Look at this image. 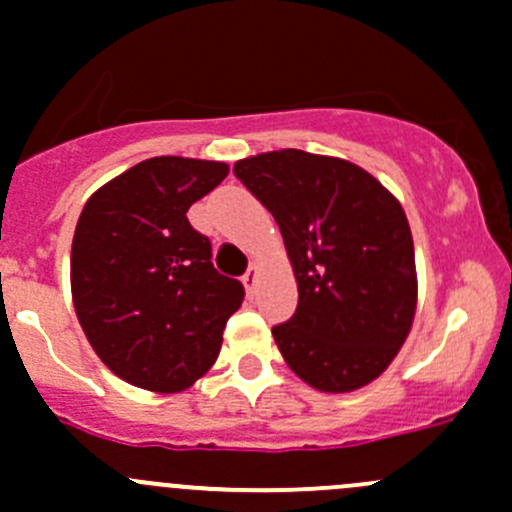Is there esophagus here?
Returning a JSON list of instances; mask_svg holds the SVG:
<instances>
[{"label": "esophagus", "mask_w": 512, "mask_h": 512, "mask_svg": "<svg viewBox=\"0 0 512 512\" xmlns=\"http://www.w3.org/2000/svg\"><path fill=\"white\" fill-rule=\"evenodd\" d=\"M257 278H260V265H255V262H252L250 265V270L245 272V275H242V283H245V288H247V293H255V288H257Z\"/></svg>", "instance_id": "esophagus-1"}]
</instances>
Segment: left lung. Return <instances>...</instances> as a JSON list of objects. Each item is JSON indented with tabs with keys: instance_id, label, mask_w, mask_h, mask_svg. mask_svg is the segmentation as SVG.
Returning a JSON list of instances; mask_svg holds the SVG:
<instances>
[{
	"instance_id": "1",
	"label": "left lung",
	"mask_w": 512,
	"mask_h": 512,
	"mask_svg": "<svg viewBox=\"0 0 512 512\" xmlns=\"http://www.w3.org/2000/svg\"><path fill=\"white\" fill-rule=\"evenodd\" d=\"M234 174L283 232L298 310L272 336L308 386L348 394L379 379L412 331L417 265L399 199L361 166L280 148Z\"/></svg>"
}]
</instances>
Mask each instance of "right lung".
<instances>
[{"label":"right lung","instance_id":"1","mask_svg":"<svg viewBox=\"0 0 512 512\" xmlns=\"http://www.w3.org/2000/svg\"><path fill=\"white\" fill-rule=\"evenodd\" d=\"M224 161L154 156L90 194L70 252L85 338L118 379L179 394L202 379L242 305L240 280L212 265L186 212L224 181Z\"/></svg>","mask_w":512,"mask_h":512}]
</instances>
